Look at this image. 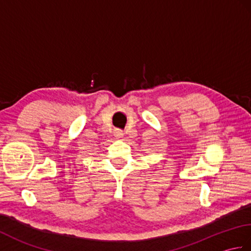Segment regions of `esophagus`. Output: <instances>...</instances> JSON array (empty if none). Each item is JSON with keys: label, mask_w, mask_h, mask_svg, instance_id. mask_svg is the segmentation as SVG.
<instances>
[{"label": "esophagus", "mask_w": 251, "mask_h": 251, "mask_svg": "<svg viewBox=\"0 0 251 251\" xmlns=\"http://www.w3.org/2000/svg\"><path fill=\"white\" fill-rule=\"evenodd\" d=\"M114 136L117 138V139H120V138H123V136H124V132H123V130L121 129H115Z\"/></svg>", "instance_id": "obj_1"}]
</instances>
